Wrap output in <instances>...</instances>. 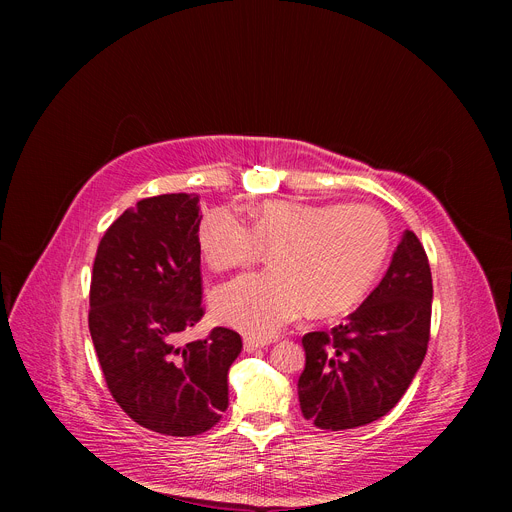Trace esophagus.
<instances>
[{
  "mask_svg": "<svg viewBox=\"0 0 512 512\" xmlns=\"http://www.w3.org/2000/svg\"><path fill=\"white\" fill-rule=\"evenodd\" d=\"M263 346H267V342H265V340L245 338V351H247V353H253V351H257V348H263Z\"/></svg>",
  "mask_w": 512,
  "mask_h": 512,
  "instance_id": "34e87169",
  "label": "esophagus"
}]
</instances>
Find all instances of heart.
Segmentation results:
<instances>
[{
	"instance_id": "heart-1",
	"label": "heart",
	"mask_w": 512,
	"mask_h": 512,
	"mask_svg": "<svg viewBox=\"0 0 512 512\" xmlns=\"http://www.w3.org/2000/svg\"><path fill=\"white\" fill-rule=\"evenodd\" d=\"M251 226L228 207L209 211L199 247L213 272L247 267L274 249L276 270L232 280L211 297L215 319L253 338H272L307 307H353L378 278L392 232L371 205L267 201L249 211Z\"/></svg>"
}]
</instances>
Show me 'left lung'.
<instances>
[{
  "label": "left lung",
  "instance_id": "8db88e82",
  "mask_svg": "<svg viewBox=\"0 0 512 512\" xmlns=\"http://www.w3.org/2000/svg\"><path fill=\"white\" fill-rule=\"evenodd\" d=\"M432 272L407 230L382 282L344 324L303 336V417L319 429H353L396 407L423 363L432 321Z\"/></svg>",
  "mask_w": 512,
  "mask_h": 512
}]
</instances>
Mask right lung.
<instances>
[{
    "label": "right lung",
    "instance_id": "1",
    "mask_svg": "<svg viewBox=\"0 0 512 512\" xmlns=\"http://www.w3.org/2000/svg\"><path fill=\"white\" fill-rule=\"evenodd\" d=\"M199 197L159 195L126 209L103 234L91 276L89 330L107 388L139 425L199 436L228 409L234 330L180 344L203 317Z\"/></svg>",
    "mask_w": 512,
    "mask_h": 512
}]
</instances>
